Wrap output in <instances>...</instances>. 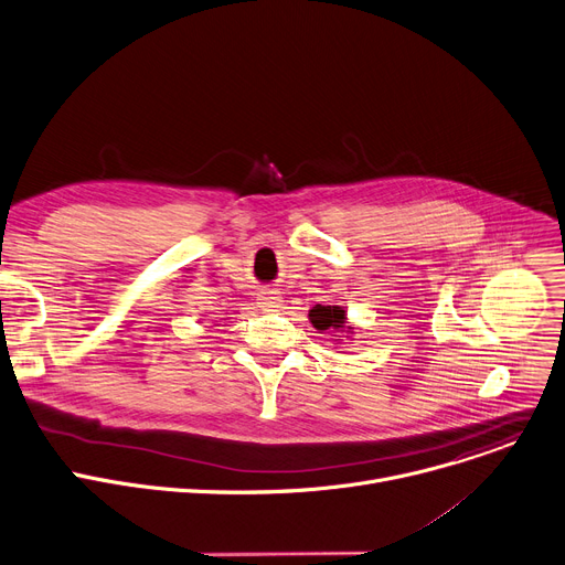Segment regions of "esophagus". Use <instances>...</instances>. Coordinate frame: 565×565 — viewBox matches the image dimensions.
Instances as JSON below:
<instances>
[{
	"label": "esophagus",
	"instance_id": "1",
	"mask_svg": "<svg viewBox=\"0 0 565 565\" xmlns=\"http://www.w3.org/2000/svg\"><path fill=\"white\" fill-rule=\"evenodd\" d=\"M280 302H282V298H280V294L276 289H260L258 291V305L263 309H278Z\"/></svg>",
	"mask_w": 565,
	"mask_h": 565
}]
</instances>
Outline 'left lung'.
Wrapping results in <instances>:
<instances>
[{
  "instance_id": "left-lung-1",
  "label": "left lung",
  "mask_w": 565,
  "mask_h": 565,
  "mask_svg": "<svg viewBox=\"0 0 565 565\" xmlns=\"http://www.w3.org/2000/svg\"><path fill=\"white\" fill-rule=\"evenodd\" d=\"M309 321L321 334L337 337V341H341L339 339L341 332L354 334V328L348 323L345 309L339 307V305H317V307H311L309 309Z\"/></svg>"
}]
</instances>
